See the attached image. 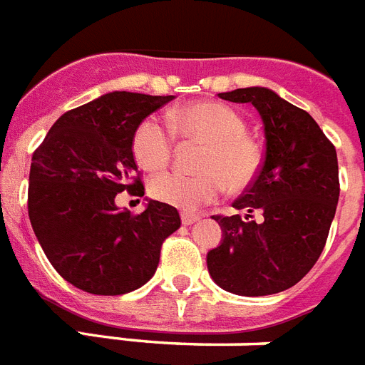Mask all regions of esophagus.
<instances>
[{
	"label": "esophagus",
	"instance_id": "34e87169",
	"mask_svg": "<svg viewBox=\"0 0 365 365\" xmlns=\"http://www.w3.org/2000/svg\"><path fill=\"white\" fill-rule=\"evenodd\" d=\"M180 220H182V224H185V226H190V224L197 222V220H200V217H197V215H190V212H182V215H180Z\"/></svg>",
	"mask_w": 365,
	"mask_h": 365
}]
</instances>
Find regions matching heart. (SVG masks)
<instances>
[{
    "mask_svg": "<svg viewBox=\"0 0 365 365\" xmlns=\"http://www.w3.org/2000/svg\"><path fill=\"white\" fill-rule=\"evenodd\" d=\"M168 122L182 139L205 145L200 158L203 173L156 175L150 180L153 197L182 211H196L217 200L226 186L243 192L255 185L262 169V150L247 135V122L237 110L217 101H196L171 110ZM173 147V133L156 116L145 118L133 133V158L147 171L168 168Z\"/></svg>",
    "mask_w": 365,
    "mask_h": 365,
    "instance_id": "obj_1",
    "label": "heart"
}]
</instances>
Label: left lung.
Returning <instances> with one entry per match:
<instances>
[{
	"instance_id": "8db88e82",
	"label": "left lung",
	"mask_w": 365,
	"mask_h": 365,
	"mask_svg": "<svg viewBox=\"0 0 365 365\" xmlns=\"http://www.w3.org/2000/svg\"><path fill=\"white\" fill-rule=\"evenodd\" d=\"M252 103L264 122L258 179L233 201L247 217H215L222 243L207 252L209 275L237 296H269L307 275L322 255L339 200V168L330 139L307 110L262 86L218 94ZM260 210L256 223L252 212Z\"/></svg>"
}]
</instances>
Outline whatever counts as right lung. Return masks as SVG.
I'll use <instances>...</instances> for the list:
<instances>
[{
	"label": "right lung",
	"instance_id": "1",
	"mask_svg": "<svg viewBox=\"0 0 365 365\" xmlns=\"http://www.w3.org/2000/svg\"><path fill=\"white\" fill-rule=\"evenodd\" d=\"M173 96L110 92L67 110L34 153L28 188L31 228L52 267L98 296L141 288L158 267L177 209L148 200L145 211L118 209L116 194L143 196L132 153L137 126Z\"/></svg>",
	"mask_w": 365,
	"mask_h": 365
}]
</instances>
